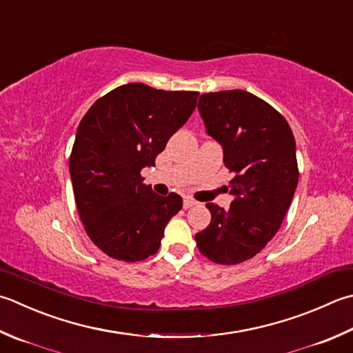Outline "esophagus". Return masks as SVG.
Listing matches in <instances>:
<instances>
[{
  "label": "esophagus",
  "instance_id": "1",
  "mask_svg": "<svg viewBox=\"0 0 353 353\" xmlns=\"http://www.w3.org/2000/svg\"><path fill=\"white\" fill-rule=\"evenodd\" d=\"M194 205H197V202H196V200H192L191 197H185L183 199V208L185 210H188V208H191V206H194Z\"/></svg>",
  "mask_w": 353,
  "mask_h": 353
}]
</instances>
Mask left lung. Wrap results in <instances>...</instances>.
<instances>
[{
    "instance_id": "1",
    "label": "left lung",
    "mask_w": 353,
    "mask_h": 353,
    "mask_svg": "<svg viewBox=\"0 0 353 353\" xmlns=\"http://www.w3.org/2000/svg\"><path fill=\"white\" fill-rule=\"evenodd\" d=\"M199 113L223 147L232 172L230 210L206 203L211 223L196 234L199 251L219 265H237L268 245L283 223L299 183L292 130L272 105L245 90L205 93Z\"/></svg>"
}]
</instances>
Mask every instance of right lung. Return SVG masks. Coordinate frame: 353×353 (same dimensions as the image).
Here are the masks:
<instances>
[{
    "label": "right lung",
    "mask_w": 353,
    "mask_h": 353,
    "mask_svg": "<svg viewBox=\"0 0 353 353\" xmlns=\"http://www.w3.org/2000/svg\"><path fill=\"white\" fill-rule=\"evenodd\" d=\"M199 92H165L141 82L102 96L79 122L70 176L87 236L108 257L128 263L154 255L182 197L143 183L170 137L194 112Z\"/></svg>",
    "instance_id": "1"
}]
</instances>
